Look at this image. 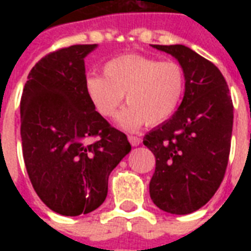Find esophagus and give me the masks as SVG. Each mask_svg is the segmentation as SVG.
I'll return each mask as SVG.
<instances>
[{"label": "esophagus", "mask_w": 251, "mask_h": 251, "mask_svg": "<svg viewBox=\"0 0 251 251\" xmlns=\"http://www.w3.org/2000/svg\"><path fill=\"white\" fill-rule=\"evenodd\" d=\"M127 138H129L130 145L134 146V147H135V146H139V145H141V142H142L141 138L134 137V135H129V137H127Z\"/></svg>", "instance_id": "obj_1"}]
</instances>
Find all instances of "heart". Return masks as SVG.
<instances>
[{"instance_id":"obj_1","label":"heart","mask_w":251,"mask_h":251,"mask_svg":"<svg viewBox=\"0 0 251 251\" xmlns=\"http://www.w3.org/2000/svg\"><path fill=\"white\" fill-rule=\"evenodd\" d=\"M102 74L104 78H87V96L101 116L113 117L126 94L129 106L117 116V125L127 131L169 120L177 112L185 94V72L176 61L122 54L105 62Z\"/></svg>"}]
</instances>
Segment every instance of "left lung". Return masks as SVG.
Masks as SVG:
<instances>
[{
    "label": "left lung",
    "mask_w": 251,
    "mask_h": 251,
    "mask_svg": "<svg viewBox=\"0 0 251 251\" xmlns=\"http://www.w3.org/2000/svg\"><path fill=\"white\" fill-rule=\"evenodd\" d=\"M153 48L178 61L186 84L177 112L143 138L156 157L150 197L165 212L187 215L204 206L224 178L233 104L224 76L212 62L185 45Z\"/></svg>",
    "instance_id": "8db88e82"
}]
</instances>
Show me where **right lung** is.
Listing matches in <instances>:
<instances>
[{"mask_svg": "<svg viewBox=\"0 0 251 251\" xmlns=\"http://www.w3.org/2000/svg\"><path fill=\"white\" fill-rule=\"evenodd\" d=\"M96 48L72 45L47 54L29 72L22 94L25 169L39 198L64 216L101 206L110 172L131 150L86 94L84 58ZM90 137L98 139L91 144Z\"/></svg>", "mask_w": 251, "mask_h": 251, "instance_id": "add662e5", "label": "right lung"}]
</instances>
